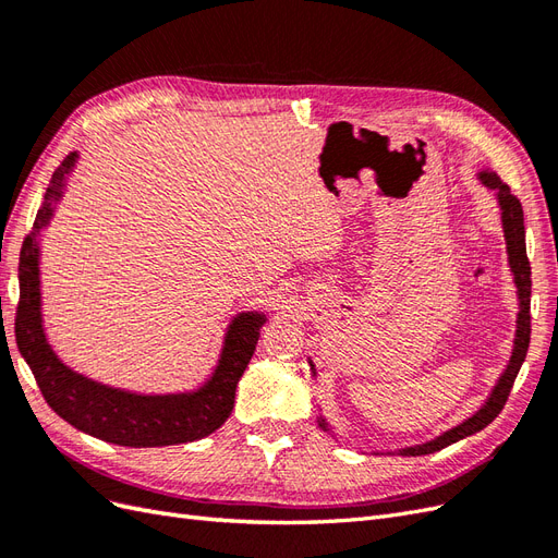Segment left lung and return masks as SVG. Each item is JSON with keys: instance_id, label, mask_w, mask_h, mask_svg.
Masks as SVG:
<instances>
[{"instance_id": "1", "label": "left lung", "mask_w": 558, "mask_h": 558, "mask_svg": "<svg viewBox=\"0 0 558 558\" xmlns=\"http://www.w3.org/2000/svg\"><path fill=\"white\" fill-rule=\"evenodd\" d=\"M477 179L486 185L488 191L496 193L498 207H500V221H502V232H505V244H508V263H510V272L514 277V286H517V298H519V314H517V332H514V347H512V356L505 365L502 375L498 377L496 386L492 388V393L484 400L482 408L468 416L465 421H461L459 426H453L445 433H440L437 437L428 442L421 445H412V447H402L396 451H386V453H400V456H426L433 451H440L453 442L463 440L468 435H475L482 428H486L492 421L500 414V410L505 408V400H508L512 384L519 375V367L526 359L529 351V342H531V263L526 256V230H523V209L521 202L510 193L508 183H502L498 179L496 172L492 170H480ZM310 361V369L312 375L316 377V367ZM318 428L326 430L328 435L335 437L332 426L328 424V418L324 414L316 416Z\"/></svg>"}]
</instances>
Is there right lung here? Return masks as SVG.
Returning <instances> with one entry per match:
<instances>
[{
    "label": "right lung",
    "instance_id": "1",
    "mask_svg": "<svg viewBox=\"0 0 558 558\" xmlns=\"http://www.w3.org/2000/svg\"><path fill=\"white\" fill-rule=\"evenodd\" d=\"M78 154L66 156L50 177L35 226L21 251V302L15 342L35 375L46 402L66 424L97 440L121 447H167L202 440L226 424L234 391L256 351L265 312H240L230 318L211 375L197 388L179 393H137L76 373L50 347L41 314V234L64 197Z\"/></svg>",
    "mask_w": 558,
    "mask_h": 558
}]
</instances>
